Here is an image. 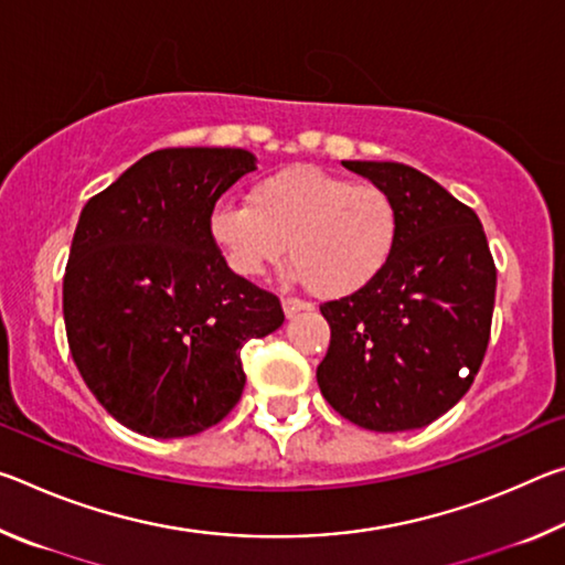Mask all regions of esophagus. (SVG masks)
Instances as JSON below:
<instances>
[{"instance_id": "esophagus-1", "label": "esophagus", "mask_w": 565, "mask_h": 565, "mask_svg": "<svg viewBox=\"0 0 565 565\" xmlns=\"http://www.w3.org/2000/svg\"><path fill=\"white\" fill-rule=\"evenodd\" d=\"M281 309L286 313V319H294L296 313H301V311L309 309V303H303L299 299H281Z\"/></svg>"}]
</instances>
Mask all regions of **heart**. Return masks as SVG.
<instances>
[{"label":"heart","mask_w":565,"mask_h":565,"mask_svg":"<svg viewBox=\"0 0 565 565\" xmlns=\"http://www.w3.org/2000/svg\"><path fill=\"white\" fill-rule=\"evenodd\" d=\"M401 212L376 184H351L311 164L256 179L246 206L218 202L206 238L238 279H259L286 256L294 279L321 299H343L379 279L396 252Z\"/></svg>","instance_id":"b5f03b06"}]
</instances>
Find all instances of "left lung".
Returning <instances> with one entry per match:
<instances>
[{
  "label": "left lung",
  "mask_w": 565,
  "mask_h": 565,
  "mask_svg": "<svg viewBox=\"0 0 565 565\" xmlns=\"http://www.w3.org/2000/svg\"><path fill=\"white\" fill-rule=\"evenodd\" d=\"M341 164L394 196L401 234L379 279L321 306L331 343L317 381L351 424L411 431L471 388L489 347L495 266L473 209L431 177L396 161Z\"/></svg>",
  "instance_id": "left-lung-1"
}]
</instances>
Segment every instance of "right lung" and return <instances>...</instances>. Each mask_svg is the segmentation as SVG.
Instances as JSON below:
<instances>
[{"instance_id": "1", "label": "right lung", "mask_w": 565, "mask_h": 565, "mask_svg": "<svg viewBox=\"0 0 565 565\" xmlns=\"http://www.w3.org/2000/svg\"><path fill=\"white\" fill-rule=\"evenodd\" d=\"M256 169L246 149L141 157L82 209L64 274L72 359L99 404L141 436L206 431L242 398V349L284 323L206 238L218 196Z\"/></svg>"}]
</instances>
